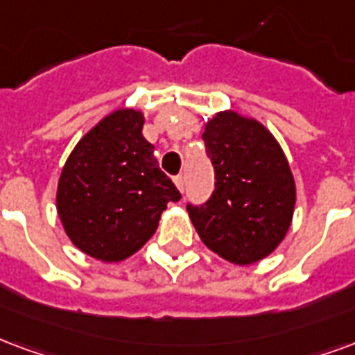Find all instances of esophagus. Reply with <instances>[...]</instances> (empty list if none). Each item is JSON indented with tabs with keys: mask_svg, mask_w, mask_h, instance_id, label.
I'll use <instances>...</instances> for the list:
<instances>
[{
	"mask_svg": "<svg viewBox=\"0 0 355 355\" xmlns=\"http://www.w3.org/2000/svg\"><path fill=\"white\" fill-rule=\"evenodd\" d=\"M175 184H177L178 190L184 191V177H182V175H177V177H175Z\"/></svg>",
	"mask_w": 355,
	"mask_h": 355,
	"instance_id": "1",
	"label": "esophagus"
}]
</instances>
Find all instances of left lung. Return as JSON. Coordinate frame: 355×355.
I'll return each mask as SVG.
<instances>
[{
    "label": "left lung",
    "mask_w": 355,
    "mask_h": 355,
    "mask_svg": "<svg viewBox=\"0 0 355 355\" xmlns=\"http://www.w3.org/2000/svg\"><path fill=\"white\" fill-rule=\"evenodd\" d=\"M214 167V191L203 205H186L199 237L237 265L263 259L284 239L295 184L280 144L263 125L237 112H220L203 133Z\"/></svg>",
    "instance_id": "8db88e82"
}]
</instances>
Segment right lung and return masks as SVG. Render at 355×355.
<instances>
[{
	"mask_svg": "<svg viewBox=\"0 0 355 355\" xmlns=\"http://www.w3.org/2000/svg\"><path fill=\"white\" fill-rule=\"evenodd\" d=\"M133 109L105 116L71 152L58 182V214L84 254L122 261L154 235L167 203L182 198L143 137Z\"/></svg>",
	"mask_w": 355,
	"mask_h": 355,
	"instance_id": "right-lung-1",
	"label": "right lung"
}]
</instances>
